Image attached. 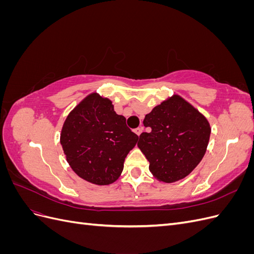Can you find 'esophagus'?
Masks as SVG:
<instances>
[{
	"mask_svg": "<svg viewBox=\"0 0 254 254\" xmlns=\"http://www.w3.org/2000/svg\"><path fill=\"white\" fill-rule=\"evenodd\" d=\"M142 131H143V128H142V127H137L136 129H134V132H135L137 135H140V134L142 133Z\"/></svg>",
	"mask_w": 254,
	"mask_h": 254,
	"instance_id": "1",
	"label": "esophagus"
}]
</instances>
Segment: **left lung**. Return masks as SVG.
<instances>
[{
  "label": "left lung",
  "mask_w": 254,
  "mask_h": 254,
  "mask_svg": "<svg viewBox=\"0 0 254 254\" xmlns=\"http://www.w3.org/2000/svg\"><path fill=\"white\" fill-rule=\"evenodd\" d=\"M150 132L140 135L137 146L149 162V171L166 183L183 179L202 160L211 127L197 109L179 95H173L145 115Z\"/></svg>",
  "instance_id": "1"
}]
</instances>
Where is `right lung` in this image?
Masks as SVG:
<instances>
[{
	"instance_id": "1",
	"label": "right lung",
	"mask_w": 254,
	"mask_h": 254,
	"mask_svg": "<svg viewBox=\"0 0 254 254\" xmlns=\"http://www.w3.org/2000/svg\"><path fill=\"white\" fill-rule=\"evenodd\" d=\"M139 136L115 113L112 102L92 93L67 115L60 143L67 163L80 178L97 186L119 179Z\"/></svg>"
}]
</instances>
